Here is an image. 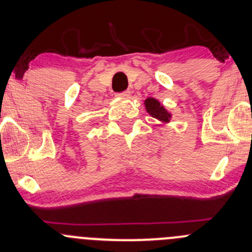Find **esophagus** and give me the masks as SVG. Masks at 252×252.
Returning a JSON list of instances; mask_svg holds the SVG:
<instances>
[{
  "mask_svg": "<svg viewBox=\"0 0 252 252\" xmlns=\"http://www.w3.org/2000/svg\"><path fill=\"white\" fill-rule=\"evenodd\" d=\"M118 96H121V97H129V96H130V91L129 90L122 91V93L118 94Z\"/></svg>",
  "mask_w": 252,
  "mask_h": 252,
  "instance_id": "34e87169",
  "label": "esophagus"
}]
</instances>
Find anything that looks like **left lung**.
<instances>
[{
  "mask_svg": "<svg viewBox=\"0 0 252 252\" xmlns=\"http://www.w3.org/2000/svg\"><path fill=\"white\" fill-rule=\"evenodd\" d=\"M145 106H146V111L151 114L154 118L158 119L161 122H169V117L171 114L164 110L163 106L155 98L150 97L145 101Z\"/></svg>",
  "mask_w": 252,
  "mask_h": 252,
  "instance_id": "left-lung-1",
  "label": "left lung"
}]
</instances>
